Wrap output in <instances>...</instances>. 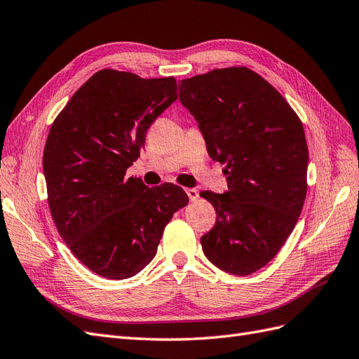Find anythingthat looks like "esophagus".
Returning a JSON list of instances; mask_svg holds the SVG:
<instances>
[{"instance_id":"1","label":"esophagus","mask_w":359,"mask_h":359,"mask_svg":"<svg viewBox=\"0 0 359 359\" xmlns=\"http://www.w3.org/2000/svg\"><path fill=\"white\" fill-rule=\"evenodd\" d=\"M186 193H187V196L190 198V201H196L198 198H199V191L196 190V189H186Z\"/></svg>"}]
</instances>
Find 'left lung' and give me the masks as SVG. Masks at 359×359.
Segmentation results:
<instances>
[{
    "label": "left lung",
    "mask_w": 359,
    "mask_h": 359,
    "mask_svg": "<svg viewBox=\"0 0 359 359\" xmlns=\"http://www.w3.org/2000/svg\"><path fill=\"white\" fill-rule=\"evenodd\" d=\"M180 102L194 116L227 191H202L217 212L203 255L233 276L265 266L295 227L307 193L309 149L297 114L247 67L182 79Z\"/></svg>",
    "instance_id": "8db88e82"
}]
</instances>
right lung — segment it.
Masks as SVG:
<instances>
[{
	"instance_id": "1",
	"label": "right lung",
	"mask_w": 359,
	"mask_h": 359,
	"mask_svg": "<svg viewBox=\"0 0 359 359\" xmlns=\"http://www.w3.org/2000/svg\"><path fill=\"white\" fill-rule=\"evenodd\" d=\"M173 78L100 70L53 121L43 153L52 219L93 273L124 280L157 253L165 226L189 202L175 184L126 178L156 118L178 99Z\"/></svg>"
}]
</instances>
